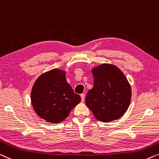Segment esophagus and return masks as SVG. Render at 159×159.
Returning a JSON list of instances; mask_svg holds the SVG:
<instances>
[{
	"label": "esophagus",
	"instance_id": "esophagus-1",
	"mask_svg": "<svg viewBox=\"0 0 159 159\" xmlns=\"http://www.w3.org/2000/svg\"><path fill=\"white\" fill-rule=\"evenodd\" d=\"M80 97H81V101L82 102H84L85 100V94H84V93L80 94Z\"/></svg>",
	"mask_w": 159,
	"mask_h": 159
}]
</instances>
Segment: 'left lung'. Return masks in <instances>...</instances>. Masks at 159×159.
<instances>
[{
	"label": "left lung",
	"instance_id": "obj_1",
	"mask_svg": "<svg viewBox=\"0 0 159 159\" xmlns=\"http://www.w3.org/2000/svg\"><path fill=\"white\" fill-rule=\"evenodd\" d=\"M93 87L86 96V104L94 116L107 123L118 119L131 102V89L125 75L114 65L103 63L92 69Z\"/></svg>",
	"mask_w": 159,
	"mask_h": 159
}]
</instances>
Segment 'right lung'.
Here are the masks:
<instances>
[{"mask_svg": "<svg viewBox=\"0 0 159 159\" xmlns=\"http://www.w3.org/2000/svg\"><path fill=\"white\" fill-rule=\"evenodd\" d=\"M80 99L66 81L65 71L59 69L51 70L40 75L31 91L35 112L49 123L63 121Z\"/></svg>", "mask_w": 159, "mask_h": 159, "instance_id": "right-lung-1", "label": "right lung"}]
</instances>
